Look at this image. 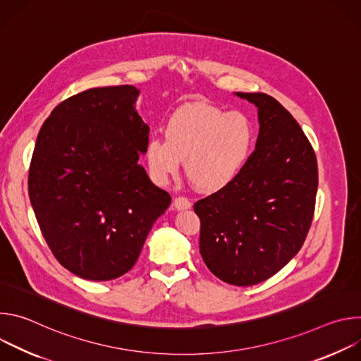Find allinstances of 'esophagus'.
<instances>
[{"label": "esophagus", "mask_w": 361, "mask_h": 361, "mask_svg": "<svg viewBox=\"0 0 361 361\" xmlns=\"http://www.w3.org/2000/svg\"><path fill=\"white\" fill-rule=\"evenodd\" d=\"M174 207L177 210H187L191 207V201L187 197H176L174 198Z\"/></svg>", "instance_id": "34e87169"}]
</instances>
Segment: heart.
<instances>
[{"label": "heart", "mask_w": 361, "mask_h": 361, "mask_svg": "<svg viewBox=\"0 0 361 361\" xmlns=\"http://www.w3.org/2000/svg\"><path fill=\"white\" fill-rule=\"evenodd\" d=\"M254 138V126L245 114L195 102L170 117L166 138L152 135L148 140V169L154 178L166 183L185 160V173L197 187L220 190L245 167Z\"/></svg>", "instance_id": "heart-1"}]
</instances>
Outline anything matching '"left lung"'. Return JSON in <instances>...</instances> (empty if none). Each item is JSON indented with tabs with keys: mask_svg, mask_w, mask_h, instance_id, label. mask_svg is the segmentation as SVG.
<instances>
[{
	"mask_svg": "<svg viewBox=\"0 0 361 361\" xmlns=\"http://www.w3.org/2000/svg\"><path fill=\"white\" fill-rule=\"evenodd\" d=\"M259 109L260 133L245 167L226 187L198 200L200 252L224 283L247 287L280 271L310 230L319 171L316 152L280 102L237 92Z\"/></svg>",
	"mask_w": 361,
	"mask_h": 361,
	"instance_id": "obj_1",
	"label": "left lung"
}]
</instances>
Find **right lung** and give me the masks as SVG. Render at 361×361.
Here are the masks:
<instances>
[{
	"instance_id": "1",
	"label": "right lung",
	"mask_w": 361,
	"mask_h": 361,
	"mask_svg": "<svg viewBox=\"0 0 361 361\" xmlns=\"http://www.w3.org/2000/svg\"><path fill=\"white\" fill-rule=\"evenodd\" d=\"M133 85L90 88L51 111L39 128L28 194L57 262L91 281L121 277L171 202L138 163L149 128Z\"/></svg>"
}]
</instances>
